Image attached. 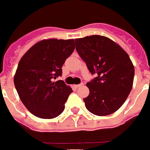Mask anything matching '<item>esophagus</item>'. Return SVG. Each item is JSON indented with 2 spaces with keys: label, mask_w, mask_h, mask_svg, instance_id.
Returning <instances> with one entry per match:
<instances>
[{
  "label": "esophagus",
  "mask_w": 150,
  "mask_h": 150,
  "mask_svg": "<svg viewBox=\"0 0 150 150\" xmlns=\"http://www.w3.org/2000/svg\"><path fill=\"white\" fill-rule=\"evenodd\" d=\"M82 86H83V83H81L78 84V85H75V86L76 87V88H79V87Z\"/></svg>",
  "instance_id": "34e87169"
}]
</instances>
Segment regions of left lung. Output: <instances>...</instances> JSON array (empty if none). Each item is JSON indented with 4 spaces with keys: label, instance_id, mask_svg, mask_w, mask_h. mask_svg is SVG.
<instances>
[{
    "label": "left lung",
    "instance_id": "1",
    "mask_svg": "<svg viewBox=\"0 0 150 150\" xmlns=\"http://www.w3.org/2000/svg\"><path fill=\"white\" fill-rule=\"evenodd\" d=\"M75 48L88 70L97 77L86 83L89 94L83 99L86 108L97 116L117 111L133 88L134 66L121 46L100 35L75 39Z\"/></svg>",
    "mask_w": 150,
    "mask_h": 150
}]
</instances>
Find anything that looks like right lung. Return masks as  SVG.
Segmentation results:
<instances>
[{"label":"right lung","mask_w":150,"mask_h":150,"mask_svg":"<svg viewBox=\"0 0 150 150\" xmlns=\"http://www.w3.org/2000/svg\"><path fill=\"white\" fill-rule=\"evenodd\" d=\"M74 49L73 39H47L33 45L20 59L14 83L22 103L36 117L53 119L64 110L72 89L63 81L53 79L62 75Z\"/></svg>","instance_id":"obj_1"}]
</instances>
